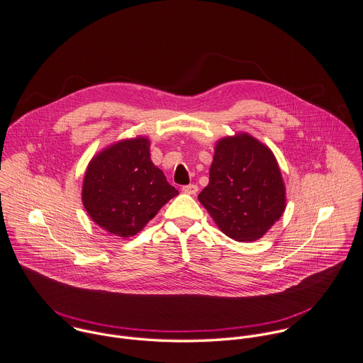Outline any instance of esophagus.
I'll use <instances>...</instances> for the list:
<instances>
[{
  "instance_id": "34e87169",
  "label": "esophagus",
  "mask_w": 363,
  "mask_h": 363,
  "mask_svg": "<svg viewBox=\"0 0 363 363\" xmlns=\"http://www.w3.org/2000/svg\"><path fill=\"white\" fill-rule=\"evenodd\" d=\"M198 191H199V188H198V185H195V184H189V185L182 186V192H184V194H188V195H196Z\"/></svg>"
}]
</instances>
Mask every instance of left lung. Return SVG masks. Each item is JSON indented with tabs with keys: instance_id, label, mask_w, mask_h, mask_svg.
Instances as JSON below:
<instances>
[{
	"instance_id": "left-lung-1",
	"label": "left lung",
	"mask_w": 363,
	"mask_h": 363,
	"mask_svg": "<svg viewBox=\"0 0 363 363\" xmlns=\"http://www.w3.org/2000/svg\"><path fill=\"white\" fill-rule=\"evenodd\" d=\"M209 175L198 199L227 237L255 241L284 215L285 185L277 158L250 135L221 139Z\"/></svg>"
}]
</instances>
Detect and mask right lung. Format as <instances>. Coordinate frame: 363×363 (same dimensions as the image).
I'll return each mask as SVG.
<instances>
[{"label": "right lung", "instance_id": "right-lung-1", "mask_svg": "<svg viewBox=\"0 0 363 363\" xmlns=\"http://www.w3.org/2000/svg\"><path fill=\"white\" fill-rule=\"evenodd\" d=\"M177 195L164 172L151 162L145 138L119 142L94 157L82 185L88 215L119 237L139 233Z\"/></svg>", "mask_w": 363, "mask_h": 363}]
</instances>
